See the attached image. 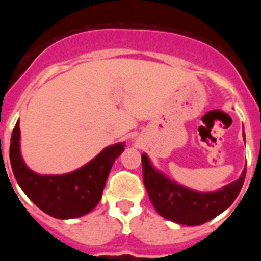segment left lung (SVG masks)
<instances>
[{"label":"left lung","instance_id":"obj_1","mask_svg":"<svg viewBox=\"0 0 261 261\" xmlns=\"http://www.w3.org/2000/svg\"><path fill=\"white\" fill-rule=\"evenodd\" d=\"M142 176L149 199L161 216L180 225L196 226L213 220L234 202L244 183L246 168L238 180L216 192H196L167 179L142 154Z\"/></svg>","mask_w":261,"mask_h":261}]
</instances>
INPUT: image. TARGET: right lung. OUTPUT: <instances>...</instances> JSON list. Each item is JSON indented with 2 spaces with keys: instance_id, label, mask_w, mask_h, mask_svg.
I'll return each mask as SVG.
<instances>
[{
  "instance_id": "obj_1",
  "label": "right lung",
  "mask_w": 261,
  "mask_h": 261,
  "mask_svg": "<svg viewBox=\"0 0 261 261\" xmlns=\"http://www.w3.org/2000/svg\"><path fill=\"white\" fill-rule=\"evenodd\" d=\"M19 120L11 133L10 163L23 192L39 209L60 220L85 216L102 199L115 159L123 153L124 144L107 146L84 167L64 175H39L30 170L20 155Z\"/></svg>"
}]
</instances>
